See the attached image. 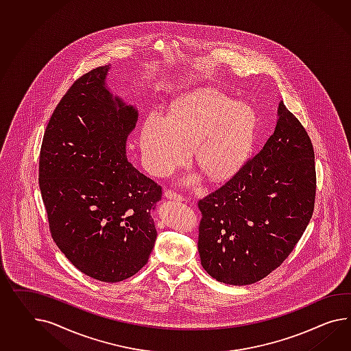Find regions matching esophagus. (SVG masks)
I'll return each instance as SVG.
<instances>
[{"label": "esophagus", "instance_id": "obj_1", "mask_svg": "<svg viewBox=\"0 0 351 351\" xmlns=\"http://www.w3.org/2000/svg\"><path fill=\"white\" fill-rule=\"evenodd\" d=\"M164 197L168 198V199H174V201H183V199H184L183 196H180L178 193L173 192L171 189H168V191L164 192Z\"/></svg>", "mask_w": 351, "mask_h": 351}]
</instances>
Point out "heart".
<instances>
[{
    "mask_svg": "<svg viewBox=\"0 0 351 351\" xmlns=\"http://www.w3.org/2000/svg\"><path fill=\"white\" fill-rule=\"evenodd\" d=\"M254 127V113L241 101L201 89L169 117L159 112L146 117L140 134L143 162L147 171L164 176L187 162L193 149L195 162L210 180H228L245 160Z\"/></svg>",
    "mask_w": 351,
    "mask_h": 351,
    "instance_id": "heart-1",
    "label": "heart"
}]
</instances>
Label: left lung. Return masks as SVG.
Returning <instances> with one entry per match:
<instances>
[{"instance_id":"1","label":"left lung","mask_w":351,"mask_h":351,"mask_svg":"<svg viewBox=\"0 0 351 351\" xmlns=\"http://www.w3.org/2000/svg\"><path fill=\"white\" fill-rule=\"evenodd\" d=\"M315 152L282 100L274 134L233 178L198 201L201 265L214 279L250 285L278 269L309 223Z\"/></svg>"}]
</instances>
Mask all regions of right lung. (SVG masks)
Returning a JSON list of instances; mask_svg holds the SVG:
<instances>
[{
    "label": "right lung",
    "instance_id": "1",
    "mask_svg": "<svg viewBox=\"0 0 351 351\" xmlns=\"http://www.w3.org/2000/svg\"><path fill=\"white\" fill-rule=\"evenodd\" d=\"M110 64L75 81L45 128L39 189L57 247L93 279L118 282L153 251L162 187L127 160L138 110L107 86Z\"/></svg>",
    "mask_w": 351,
    "mask_h": 351
}]
</instances>
